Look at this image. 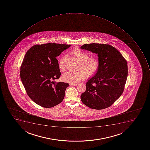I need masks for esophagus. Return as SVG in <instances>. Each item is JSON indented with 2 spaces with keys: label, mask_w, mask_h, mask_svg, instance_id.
<instances>
[{
  "label": "esophagus",
  "mask_w": 150,
  "mask_h": 150,
  "mask_svg": "<svg viewBox=\"0 0 150 150\" xmlns=\"http://www.w3.org/2000/svg\"><path fill=\"white\" fill-rule=\"evenodd\" d=\"M70 85H72V86H77V85H78V83H69Z\"/></svg>",
  "instance_id": "esophagus-1"
}]
</instances>
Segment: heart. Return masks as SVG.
<instances>
[{
    "mask_svg": "<svg viewBox=\"0 0 150 150\" xmlns=\"http://www.w3.org/2000/svg\"><path fill=\"white\" fill-rule=\"evenodd\" d=\"M71 54L80 61L78 67L79 71H69L64 74L62 77L64 81L75 83L83 80L86 77H93L98 72L100 67V62L97 57H88L87 53L78 48H74L72 50ZM66 58V55L63 56L58 63L59 68L62 72L66 70L65 60Z\"/></svg>",
    "mask_w": 150,
    "mask_h": 150,
    "instance_id": "1",
    "label": "heart"
}]
</instances>
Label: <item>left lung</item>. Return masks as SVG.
Segmentation results:
<instances>
[{
	"label": "left lung",
	"mask_w": 150,
	"mask_h": 150,
	"mask_svg": "<svg viewBox=\"0 0 150 150\" xmlns=\"http://www.w3.org/2000/svg\"><path fill=\"white\" fill-rule=\"evenodd\" d=\"M82 49L97 53L100 67L86 83L81 101L91 109L101 110L112 105L122 95L127 79V62L115 47L108 44H85Z\"/></svg>",
	"instance_id": "8db88e82"
}]
</instances>
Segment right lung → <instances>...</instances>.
Returning a JSON list of instances; mask_svg holds the SVG:
<instances>
[{
    "label": "right lung",
    "instance_id": "right-lung-1",
    "mask_svg": "<svg viewBox=\"0 0 150 150\" xmlns=\"http://www.w3.org/2000/svg\"><path fill=\"white\" fill-rule=\"evenodd\" d=\"M70 46L36 45L26 52L21 66V79L28 95L40 106L52 108L64 99L69 83L53 81L61 75L56 57Z\"/></svg>",
    "mask_w": 150,
    "mask_h": 150
}]
</instances>
